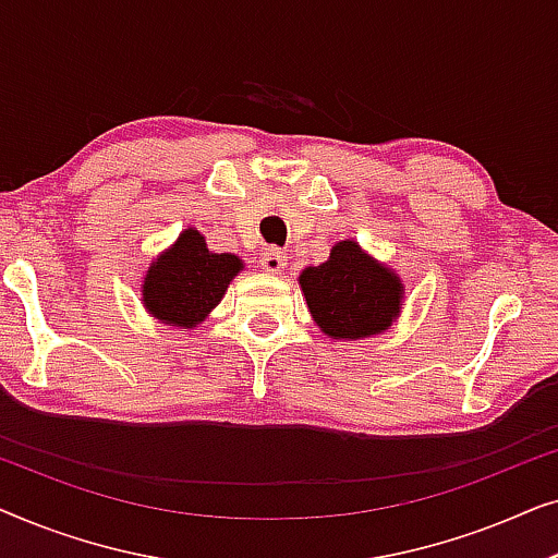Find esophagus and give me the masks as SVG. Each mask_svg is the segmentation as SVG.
<instances>
[{"label": "esophagus", "mask_w": 558, "mask_h": 558, "mask_svg": "<svg viewBox=\"0 0 558 558\" xmlns=\"http://www.w3.org/2000/svg\"><path fill=\"white\" fill-rule=\"evenodd\" d=\"M284 266H287L284 251H279V248H266L264 254H262V269H264L266 274H281V271H284Z\"/></svg>", "instance_id": "34e87169"}]
</instances>
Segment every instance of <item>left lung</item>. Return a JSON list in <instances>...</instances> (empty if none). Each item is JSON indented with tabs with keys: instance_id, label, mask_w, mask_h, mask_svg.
<instances>
[{
	"instance_id": "1",
	"label": "left lung",
	"mask_w": 558,
	"mask_h": 558,
	"mask_svg": "<svg viewBox=\"0 0 558 558\" xmlns=\"http://www.w3.org/2000/svg\"><path fill=\"white\" fill-rule=\"evenodd\" d=\"M296 281L319 330L342 342L391 330L407 296L399 274L353 239L335 243L327 262L302 269Z\"/></svg>"
}]
</instances>
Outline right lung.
Returning a JSON list of instances; mask_svg holds the SVG:
<instances>
[{
    "mask_svg": "<svg viewBox=\"0 0 558 558\" xmlns=\"http://www.w3.org/2000/svg\"><path fill=\"white\" fill-rule=\"evenodd\" d=\"M243 271L235 254H213L197 228H185L142 279V304L159 323L195 330L210 317Z\"/></svg>",
    "mask_w": 558,
    "mask_h": 558,
    "instance_id": "obj_1",
    "label": "right lung"
}]
</instances>
